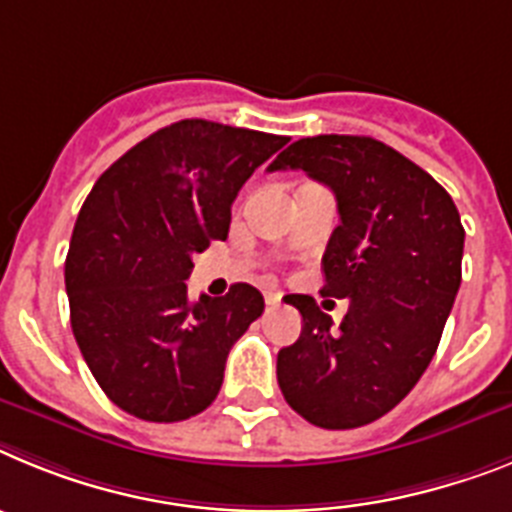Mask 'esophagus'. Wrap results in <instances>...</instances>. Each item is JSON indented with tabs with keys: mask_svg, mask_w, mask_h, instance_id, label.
Instances as JSON below:
<instances>
[{
	"mask_svg": "<svg viewBox=\"0 0 512 512\" xmlns=\"http://www.w3.org/2000/svg\"><path fill=\"white\" fill-rule=\"evenodd\" d=\"M265 304H268V306H278V304H281V293H278V291H265Z\"/></svg>",
	"mask_w": 512,
	"mask_h": 512,
	"instance_id": "obj_1",
	"label": "esophagus"
}]
</instances>
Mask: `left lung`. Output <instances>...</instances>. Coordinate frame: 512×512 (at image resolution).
<instances>
[{
    "instance_id": "8db88e82",
    "label": "left lung",
    "mask_w": 512,
    "mask_h": 512,
    "mask_svg": "<svg viewBox=\"0 0 512 512\" xmlns=\"http://www.w3.org/2000/svg\"><path fill=\"white\" fill-rule=\"evenodd\" d=\"M268 170H304L335 193L322 293L350 301L332 327L311 296H286L304 327L278 353V386L311 425L361 428L394 410L433 361L461 286V216L428 172L371 136L299 139Z\"/></svg>"
}]
</instances>
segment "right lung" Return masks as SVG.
Here are the masks:
<instances>
[{
  "label": "right lung",
  "instance_id": "right-lung-1",
  "mask_svg": "<svg viewBox=\"0 0 512 512\" xmlns=\"http://www.w3.org/2000/svg\"><path fill=\"white\" fill-rule=\"evenodd\" d=\"M286 136L190 121L159 128L95 182L71 234V330L113 404L180 422L216 399L231 345L262 314L250 283L193 301V255L226 239L231 203Z\"/></svg>",
  "mask_w": 512,
  "mask_h": 512
}]
</instances>
